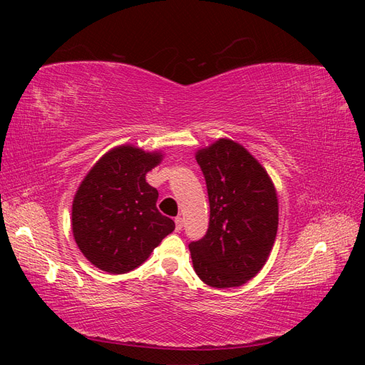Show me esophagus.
<instances>
[{
    "label": "esophagus",
    "instance_id": "34e87169",
    "mask_svg": "<svg viewBox=\"0 0 365 365\" xmlns=\"http://www.w3.org/2000/svg\"><path fill=\"white\" fill-rule=\"evenodd\" d=\"M175 227H176V231H181L182 230V217L181 216L175 217Z\"/></svg>",
    "mask_w": 365,
    "mask_h": 365
}]
</instances>
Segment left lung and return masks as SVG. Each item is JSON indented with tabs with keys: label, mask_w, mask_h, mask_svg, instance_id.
Here are the masks:
<instances>
[{
	"label": "left lung",
	"mask_w": 365,
	"mask_h": 365,
	"mask_svg": "<svg viewBox=\"0 0 365 365\" xmlns=\"http://www.w3.org/2000/svg\"><path fill=\"white\" fill-rule=\"evenodd\" d=\"M205 176L210 222L189 245L195 272L217 289L245 284L267 263L279 227L274 182L239 143L219 138L196 152Z\"/></svg>",
	"instance_id": "8db88e82"
}]
</instances>
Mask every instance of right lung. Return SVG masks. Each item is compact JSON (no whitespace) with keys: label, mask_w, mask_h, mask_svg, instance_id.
Returning <instances> with one entry per match:
<instances>
[{"label":"right lung","mask_w":365,"mask_h":365,"mask_svg":"<svg viewBox=\"0 0 365 365\" xmlns=\"http://www.w3.org/2000/svg\"><path fill=\"white\" fill-rule=\"evenodd\" d=\"M163 160L160 150L121 145L98 160L77 189L73 236L96 268L125 274L145 263L175 222L157 208L158 190L146 173Z\"/></svg>","instance_id":"obj_1"}]
</instances>
